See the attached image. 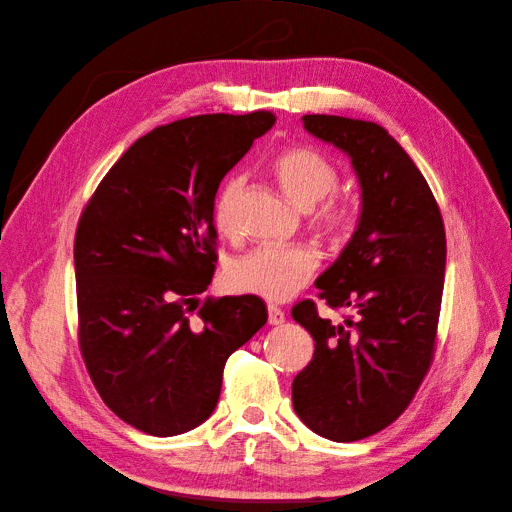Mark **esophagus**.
<instances>
[{"mask_svg":"<svg viewBox=\"0 0 512 512\" xmlns=\"http://www.w3.org/2000/svg\"><path fill=\"white\" fill-rule=\"evenodd\" d=\"M284 312L277 305H269V324H282Z\"/></svg>","mask_w":512,"mask_h":512,"instance_id":"34e87169","label":"esophagus"}]
</instances>
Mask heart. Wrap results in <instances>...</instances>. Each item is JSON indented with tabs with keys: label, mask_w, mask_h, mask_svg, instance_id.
I'll return each instance as SVG.
<instances>
[{
	"label": "heart",
	"mask_w": 512,
	"mask_h": 512,
	"mask_svg": "<svg viewBox=\"0 0 512 512\" xmlns=\"http://www.w3.org/2000/svg\"><path fill=\"white\" fill-rule=\"evenodd\" d=\"M271 168L294 205L301 209L314 207V218L324 230L337 232L346 226L350 211L342 198L333 196L339 173L329 158L307 147H290L277 153ZM241 194L243 177L232 175L215 196L213 220L222 232L237 228ZM318 262V252L307 245H262L232 262L228 282L239 292L256 294L267 301H286L309 282Z\"/></svg>",
	"instance_id": "b5f03b06"
}]
</instances>
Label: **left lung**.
Returning <instances> with one entry per match:
<instances>
[{
    "mask_svg": "<svg viewBox=\"0 0 512 512\" xmlns=\"http://www.w3.org/2000/svg\"><path fill=\"white\" fill-rule=\"evenodd\" d=\"M305 130L342 149L361 185V218L348 245L292 318L314 337L292 382V406L318 436L363 440L408 408L433 359L446 269L444 222L425 177L374 121L305 115Z\"/></svg>",
    "mask_w": 512,
    "mask_h": 512,
    "instance_id": "8db88e82",
    "label": "left lung"
}]
</instances>
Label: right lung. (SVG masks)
<instances>
[{"label":"right lung","instance_id":"add662e5","mask_svg":"<svg viewBox=\"0 0 512 512\" xmlns=\"http://www.w3.org/2000/svg\"><path fill=\"white\" fill-rule=\"evenodd\" d=\"M269 111L196 115L123 153L76 226L83 361L104 404L149 436L205 423L228 356L265 327L256 294L196 297L215 271L213 203L228 170L273 128Z\"/></svg>","mask_w":512,"mask_h":512}]
</instances>
